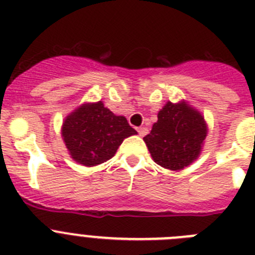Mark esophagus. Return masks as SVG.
I'll return each instance as SVG.
<instances>
[{
    "instance_id": "1",
    "label": "esophagus",
    "mask_w": 255,
    "mask_h": 255,
    "mask_svg": "<svg viewBox=\"0 0 255 255\" xmlns=\"http://www.w3.org/2000/svg\"><path fill=\"white\" fill-rule=\"evenodd\" d=\"M138 132L140 136H144V135H147L148 129L147 128H144V126H141V128H138Z\"/></svg>"
}]
</instances>
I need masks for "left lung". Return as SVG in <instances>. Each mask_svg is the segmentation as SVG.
Returning <instances> with one entry per match:
<instances>
[{
  "instance_id": "1",
  "label": "left lung",
  "mask_w": 255,
  "mask_h": 255,
  "mask_svg": "<svg viewBox=\"0 0 255 255\" xmlns=\"http://www.w3.org/2000/svg\"><path fill=\"white\" fill-rule=\"evenodd\" d=\"M157 117L150 132L143 138L153 161L171 171H180L197 161L208 134L203 115L182 100L168 101Z\"/></svg>"
}]
</instances>
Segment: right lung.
<instances>
[{"label": "right lung", "instance_id": "1", "mask_svg": "<svg viewBox=\"0 0 255 255\" xmlns=\"http://www.w3.org/2000/svg\"><path fill=\"white\" fill-rule=\"evenodd\" d=\"M138 134L124 116H116L102 101L83 103L65 117L61 135L70 157L87 167L111 159L124 139Z\"/></svg>", "mask_w": 255, "mask_h": 255}]
</instances>
